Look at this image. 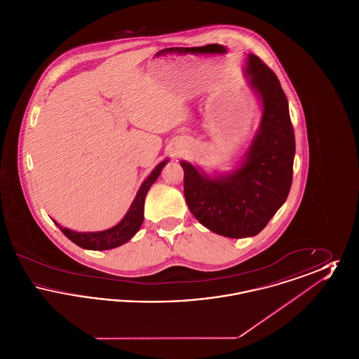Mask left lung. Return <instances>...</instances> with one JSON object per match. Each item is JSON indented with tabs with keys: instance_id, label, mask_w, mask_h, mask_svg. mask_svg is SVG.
Listing matches in <instances>:
<instances>
[{
	"instance_id": "obj_1",
	"label": "left lung",
	"mask_w": 359,
	"mask_h": 359,
	"mask_svg": "<svg viewBox=\"0 0 359 359\" xmlns=\"http://www.w3.org/2000/svg\"><path fill=\"white\" fill-rule=\"evenodd\" d=\"M246 76L262 104V117L239 168L208 177L180 163L189 211L208 230L229 238L257 236L287 201L293 175L294 133L285 93L273 71L253 53Z\"/></svg>"
}]
</instances>
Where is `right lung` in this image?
<instances>
[{
    "label": "right lung",
    "instance_id": "add662e5",
    "mask_svg": "<svg viewBox=\"0 0 359 359\" xmlns=\"http://www.w3.org/2000/svg\"><path fill=\"white\" fill-rule=\"evenodd\" d=\"M168 163V160L161 161L152 173L147 177V180L141 184V187L137 192L136 198L132 205L129 207V211L123 217V219L118 224L113 226L111 229L103 230V231H95V233H76L66 227H62L60 224L55 222V224L62 230V233L72 241L75 245L81 246L82 249L87 250H109L118 248L121 245L126 243L132 238L137 231L140 230L141 224L144 222V202L145 196L149 191L151 186L158 177L163 167Z\"/></svg>",
    "mask_w": 359,
    "mask_h": 359
}]
</instances>
